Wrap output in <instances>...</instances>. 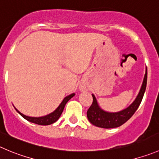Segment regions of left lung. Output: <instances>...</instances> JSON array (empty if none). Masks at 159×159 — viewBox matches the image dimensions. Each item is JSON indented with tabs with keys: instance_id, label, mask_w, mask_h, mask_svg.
<instances>
[{
	"instance_id": "8db88e82",
	"label": "left lung",
	"mask_w": 159,
	"mask_h": 159,
	"mask_svg": "<svg viewBox=\"0 0 159 159\" xmlns=\"http://www.w3.org/2000/svg\"><path fill=\"white\" fill-rule=\"evenodd\" d=\"M147 79H148V71H147L146 67L143 83H142L141 87L137 98L127 108H124L119 111H116V112H109V111H106L102 109L98 105V102L94 95L92 94L93 103L87 112V119L90 121V123L98 127L110 129V128L119 127L125 123L126 121L129 120L137 111L143 99V94L146 90Z\"/></svg>"
}]
</instances>
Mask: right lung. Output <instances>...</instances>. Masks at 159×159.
Instances as JSON below:
<instances>
[{
  "label": "right lung",
  "mask_w": 159,
  "mask_h": 159,
  "mask_svg": "<svg viewBox=\"0 0 159 159\" xmlns=\"http://www.w3.org/2000/svg\"><path fill=\"white\" fill-rule=\"evenodd\" d=\"M74 95H75V93H73L66 96V98L63 99V101H61V103L58 105V108H56L53 112L50 113V114L48 115H46V116H41V117H30V116H25V115L21 113L16 108H16L17 112L19 113L21 116H22L24 119L28 120L29 122H33V123L35 124H38V125H42V126H47V125H51V124L54 123V122H55L56 121L59 119L61 113H62L63 110H64V108L65 106H66V103H67L68 101H69Z\"/></svg>",
  "instance_id": "obj_1"
}]
</instances>
